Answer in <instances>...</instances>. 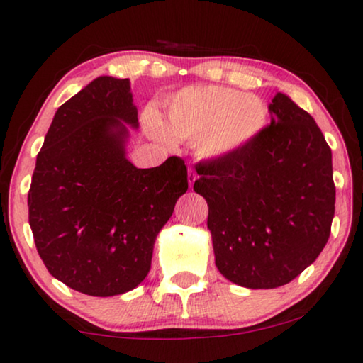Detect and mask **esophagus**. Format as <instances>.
<instances>
[{
  "mask_svg": "<svg viewBox=\"0 0 363 363\" xmlns=\"http://www.w3.org/2000/svg\"><path fill=\"white\" fill-rule=\"evenodd\" d=\"M196 178V172L193 168H188V185H190V188H193V183H195Z\"/></svg>",
  "mask_w": 363,
  "mask_h": 363,
  "instance_id": "1",
  "label": "esophagus"
}]
</instances>
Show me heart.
Returning a JSON list of instances; mask_svg holds the SVG:
<instances>
[{"instance_id":"1","label":"heart","mask_w":363,"mask_h":363,"mask_svg":"<svg viewBox=\"0 0 363 363\" xmlns=\"http://www.w3.org/2000/svg\"><path fill=\"white\" fill-rule=\"evenodd\" d=\"M267 125V106L256 94L225 86H190L173 94L165 123L147 111V130L162 142H193L206 160H221L251 145Z\"/></svg>"}]
</instances>
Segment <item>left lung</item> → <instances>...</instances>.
Returning a JSON list of instances; mask_svg holds the SVG:
<instances>
[{
    "label": "left lung",
    "instance_id": "8db88e82",
    "mask_svg": "<svg viewBox=\"0 0 363 363\" xmlns=\"http://www.w3.org/2000/svg\"><path fill=\"white\" fill-rule=\"evenodd\" d=\"M251 145L198 163L218 271L247 289H274L317 259L335 211L332 152L314 118L277 92Z\"/></svg>",
    "mask_w": 363,
    "mask_h": 363
}]
</instances>
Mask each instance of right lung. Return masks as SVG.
Returning <instances> with one entry per match:
<instances>
[{"instance_id": "add662e5", "label": "right lung", "mask_w": 363, "mask_h": 363, "mask_svg": "<svg viewBox=\"0 0 363 363\" xmlns=\"http://www.w3.org/2000/svg\"><path fill=\"white\" fill-rule=\"evenodd\" d=\"M130 127V81L101 76L57 108L36 158L28 206L38 252L87 296L123 294L145 279L158 233L188 190L182 158L128 162Z\"/></svg>"}]
</instances>
